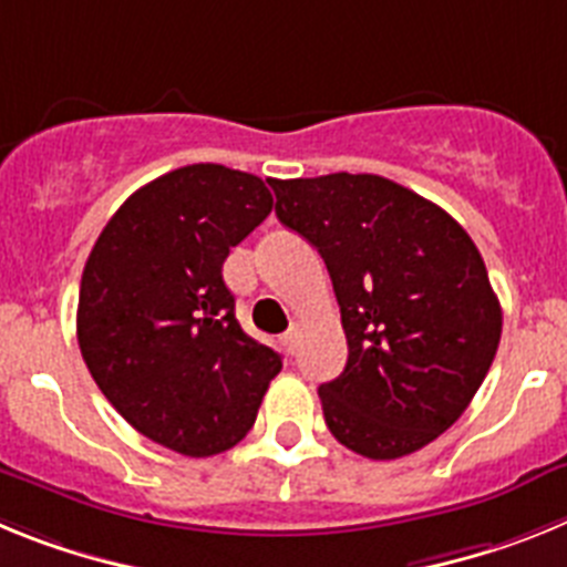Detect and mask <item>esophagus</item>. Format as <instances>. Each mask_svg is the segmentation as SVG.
<instances>
[{"label":"esophagus","instance_id":"esophagus-1","mask_svg":"<svg viewBox=\"0 0 567 567\" xmlns=\"http://www.w3.org/2000/svg\"><path fill=\"white\" fill-rule=\"evenodd\" d=\"M298 343H300V332H298V327H292V329H289L287 334H284V338H280V346H284V349H287L289 354L298 352Z\"/></svg>","mask_w":567,"mask_h":567}]
</instances>
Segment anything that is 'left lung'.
I'll return each instance as SVG.
<instances>
[{
	"instance_id": "obj_1",
	"label": "left lung",
	"mask_w": 567,
	"mask_h": 567,
	"mask_svg": "<svg viewBox=\"0 0 567 567\" xmlns=\"http://www.w3.org/2000/svg\"><path fill=\"white\" fill-rule=\"evenodd\" d=\"M269 184L340 303L349 360L318 389L329 432L369 460L417 452L457 423L497 354L503 309L483 255L445 209L383 175Z\"/></svg>"
}]
</instances>
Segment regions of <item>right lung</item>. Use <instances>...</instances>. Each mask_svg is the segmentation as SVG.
<instances>
[{
	"label": "right lung",
	"instance_id": "1",
	"mask_svg": "<svg viewBox=\"0 0 567 567\" xmlns=\"http://www.w3.org/2000/svg\"><path fill=\"white\" fill-rule=\"evenodd\" d=\"M269 213L258 175L189 164L135 189L84 264L76 334L90 374L135 432L184 457L247 437L284 365L240 329L221 272Z\"/></svg>",
	"mask_w": 567,
	"mask_h": 567
}]
</instances>
